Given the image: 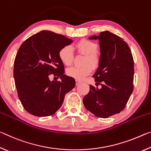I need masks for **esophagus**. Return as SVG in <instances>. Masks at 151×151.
Segmentation results:
<instances>
[{"mask_svg": "<svg viewBox=\"0 0 151 151\" xmlns=\"http://www.w3.org/2000/svg\"><path fill=\"white\" fill-rule=\"evenodd\" d=\"M75 82H76V85H78L79 84H80V83H81V81H79V80H78V79H76V80H75Z\"/></svg>", "mask_w": 151, "mask_h": 151, "instance_id": "34e87169", "label": "esophagus"}]
</instances>
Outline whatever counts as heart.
Masks as SVG:
<instances>
[{
    "instance_id": "heart-1",
    "label": "heart",
    "mask_w": 151,
    "mask_h": 151,
    "mask_svg": "<svg viewBox=\"0 0 151 151\" xmlns=\"http://www.w3.org/2000/svg\"><path fill=\"white\" fill-rule=\"evenodd\" d=\"M97 45L88 39H82L76 44V48L78 52L85 55L82 66H72L68 68L66 73L68 76L82 80L90 75L92 67L96 68L101 62V57L97 52ZM58 57L64 65L68 66L73 63L74 54L73 48L70 45L64 46L58 52Z\"/></svg>"
}]
</instances>
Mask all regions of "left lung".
<instances>
[{"instance_id": "left-lung-1", "label": "left lung", "mask_w": 151, "mask_h": 151, "mask_svg": "<svg viewBox=\"0 0 151 151\" xmlns=\"http://www.w3.org/2000/svg\"><path fill=\"white\" fill-rule=\"evenodd\" d=\"M89 39L99 40L101 62L93 77L101 87L90 85L83 104L96 116L108 118L125 108L133 91V57L127 42L109 31Z\"/></svg>"}]
</instances>
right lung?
<instances>
[{
    "label": "right lung",
    "instance_id": "right-lung-1",
    "mask_svg": "<svg viewBox=\"0 0 151 151\" xmlns=\"http://www.w3.org/2000/svg\"><path fill=\"white\" fill-rule=\"evenodd\" d=\"M73 40L49 30H42L20 46L14 63V78L18 96L24 109L37 116L54 114L65 94L75 87L73 77L64 75L58 52ZM50 75L60 81H50Z\"/></svg>",
    "mask_w": 151,
    "mask_h": 151
}]
</instances>
